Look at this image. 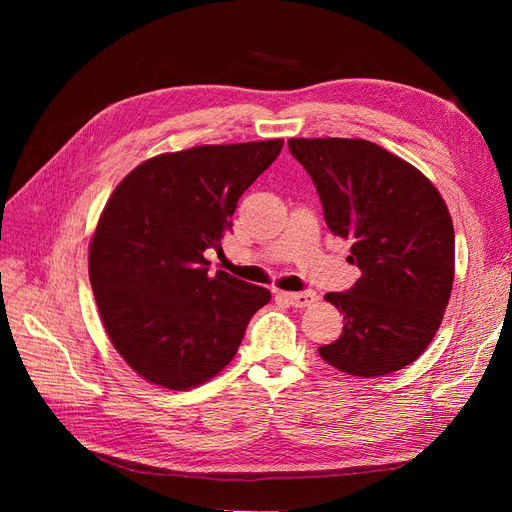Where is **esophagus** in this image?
Wrapping results in <instances>:
<instances>
[{
    "label": "esophagus",
    "instance_id": "obj_1",
    "mask_svg": "<svg viewBox=\"0 0 512 512\" xmlns=\"http://www.w3.org/2000/svg\"><path fill=\"white\" fill-rule=\"evenodd\" d=\"M282 299L288 301L292 307H312L318 301V294L312 290L305 292H282Z\"/></svg>",
    "mask_w": 512,
    "mask_h": 512
}]
</instances>
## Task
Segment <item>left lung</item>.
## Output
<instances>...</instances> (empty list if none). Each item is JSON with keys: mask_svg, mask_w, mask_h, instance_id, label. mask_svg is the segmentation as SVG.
Returning a JSON list of instances; mask_svg holds the SVG:
<instances>
[{"mask_svg": "<svg viewBox=\"0 0 512 512\" xmlns=\"http://www.w3.org/2000/svg\"><path fill=\"white\" fill-rule=\"evenodd\" d=\"M288 147L363 271L348 292L324 294L344 331L320 356L359 378L404 369L427 350L451 299L455 230L444 198L416 166L363 138H290Z\"/></svg>", "mask_w": 512, "mask_h": 512, "instance_id": "left-lung-1", "label": "left lung"}]
</instances>
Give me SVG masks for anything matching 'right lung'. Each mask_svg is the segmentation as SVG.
Masks as SVG:
<instances>
[{"instance_id":"obj_1","label":"right lung","mask_w":512,"mask_h":512,"mask_svg":"<svg viewBox=\"0 0 512 512\" xmlns=\"http://www.w3.org/2000/svg\"><path fill=\"white\" fill-rule=\"evenodd\" d=\"M284 141L160 153L119 181L89 243V282L108 339L138 376L168 391L205 384L235 359L271 292L209 275L239 196Z\"/></svg>"}]
</instances>
